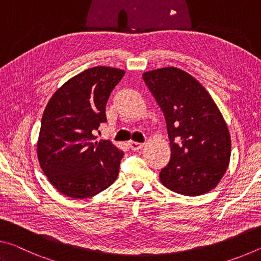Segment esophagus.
<instances>
[{
  "label": "esophagus",
  "mask_w": 261,
  "mask_h": 261,
  "mask_svg": "<svg viewBox=\"0 0 261 261\" xmlns=\"http://www.w3.org/2000/svg\"><path fill=\"white\" fill-rule=\"evenodd\" d=\"M128 144H129V148L132 149V150H134V151H138V150H140V149L144 146L143 143L134 142V141H129V142H128Z\"/></svg>",
  "instance_id": "esophagus-1"
}]
</instances>
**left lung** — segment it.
<instances>
[{
    "mask_svg": "<svg viewBox=\"0 0 261 261\" xmlns=\"http://www.w3.org/2000/svg\"><path fill=\"white\" fill-rule=\"evenodd\" d=\"M165 117L171 147L161 182L178 194L196 196L216 187L228 169L231 139L208 91L174 67L142 75Z\"/></svg>",
    "mask_w": 261,
    "mask_h": 261,
    "instance_id": "8db88e82",
    "label": "left lung"
}]
</instances>
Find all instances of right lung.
I'll use <instances>...</instances> for the list:
<instances>
[{"mask_svg":"<svg viewBox=\"0 0 261 261\" xmlns=\"http://www.w3.org/2000/svg\"><path fill=\"white\" fill-rule=\"evenodd\" d=\"M123 75L118 68H90L68 80L46 106L37 155L63 195L91 198L117 179L123 152L110 140L96 141L95 133L106 122V102Z\"/></svg>","mask_w":261,"mask_h":261,"instance_id":"add662e5","label":"right lung"}]
</instances>
